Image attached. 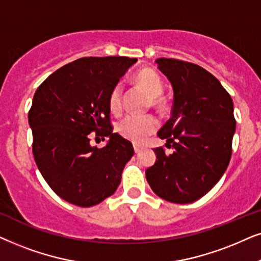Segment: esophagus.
Masks as SVG:
<instances>
[{
	"label": "esophagus",
	"instance_id": "esophagus-1",
	"mask_svg": "<svg viewBox=\"0 0 261 261\" xmlns=\"http://www.w3.org/2000/svg\"><path fill=\"white\" fill-rule=\"evenodd\" d=\"M134 149H135V152H136V154H138V152L142 150V148L140 147V145H137V144H134Z\"/></svg>",
	"mask_w": 261,
	"mask_h": 261
}]
</instances>
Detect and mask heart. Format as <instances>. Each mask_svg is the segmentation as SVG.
Instances as JSON below:
<instances>
[{
    "instance_id": "heart-1",
    "label": "heart",
    "mask_w": 261,
    "mask_h": 261,
    "mask_svg": "<svg viewBox=\"0 0 261 261\" xmlns=\"http://www.w3.org/2000/svg\"><path fill=\"white\" fill-rule=\"evenodd\" d=\"M136 82L141 88L152 98V105H161L160 96L163 93V85L160 76L151 69H143L136 75ZM109 106L113 113H119L123 110V87L116 85L109 96ZM159 126V121L154 116H131L125 117L119 121L117 130L126 140L141 143L149 135L154 133Z\"/></svg>"
}]
</instances>
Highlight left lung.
<instances>
[{
  "label": "left lung",
  "mask_w": 261,
  "mask_h": 261,
  "mask_svg": "<svg viewBox=\"0 0 261 261\" xmlns=\"http://www.w3.org/2000/svg\"><path fill=\"white\" fill-rule=\"evenodd\" d=\"M159 70L173 86L172 117L158 136L156 162L145 171L151 190L162 199L187 204L218 182L231 158L236 120L229 93L199 65L174 58H158Z\"/></svg>",
  "instance_id": "obj_1"
}]
</instances>
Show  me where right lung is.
Masks as SVG:
<instances>
[{
	"label": "right lung",
	"instance_id": "add662e5",
	"mask_svg": "<svg viewBox=\"0 0 261 261\" xmlns=\"http://www.w3.org/2000/svg\"><path fill=\"white\" fill-rule=\"evenodd\" d=\"M128 57H83L65 64L38 87L29 112L32 150L52 191L74 205L89 207L116 192L134 147L111 125L109 96ZM110 137L106 147L90 145L89 134Z\"/></svg>",
	"mask_w": 261,
	"mask_h": 261
}]
</instances>
